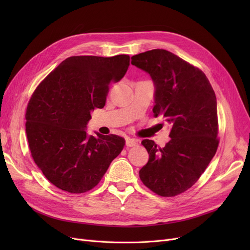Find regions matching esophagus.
I'll use <instances>...</instances> for the list:
<instances>
[{"label": "esophagus", "instance_id": "obj_1", "mask_svg": "<svg viewBox=\"0 0 250 250\" xmlns=\"http://www.w3.org/2000/svg\"><path fill=\"white\" fill-rule=\"evenodd\" d=\"M138 145V140L132 139V138H127L125 140V146L126 147H135Z\"/></svg>", "mask_w": 250, "mask_h": 250}]
</instances>
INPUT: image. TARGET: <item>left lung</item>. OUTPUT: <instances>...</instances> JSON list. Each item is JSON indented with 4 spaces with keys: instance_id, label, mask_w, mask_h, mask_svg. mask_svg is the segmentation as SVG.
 <instances>
[{
    "instance_id": "obj_1",
    "label": "left lung",
    "mask_w": 250,
    "mask_h": 250,
    "mask_svg": "<svg viewBox=\"0 0 250 250\" xmlns=\"http://www.w3.org/2000/svg\"><path fill=\"white\" fill-rule=\"evenodd\" d=\"M132 64L152 79L155 116L162 114L171 126L164 148L145 139L149 161L140 170L144 185L162 196L191 188L216 154L219 141L217 99L206 75L165 49L132 57Z\"/></svg>"
}]
</instances>
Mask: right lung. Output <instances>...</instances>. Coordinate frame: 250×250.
<instances>
[{
  "instance_id": "obj_1",
  "label": "right lung",
  "mask_w": 250,
  "mask_h": 250,
  "mask_svg": "<svg viewBox=\"0 0 250 250\" xmlns=\"http://www.w3.org/2000/svg\"><path fill=\"white\" fill-rule=\"evenodd\" d=\"M129 57H71L62 62L32 94L26 135L32 158L62 190L82 193L96 187L125 146L116 135L86 132L91 112L104 107L111 82L125 75Z\"/></svg>"
}]
</instances>
